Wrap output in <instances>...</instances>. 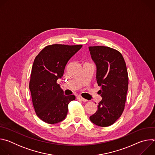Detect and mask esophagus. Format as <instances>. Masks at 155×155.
Wrapping results in <instances>:
<instances>
[{
	"label": "esophagus",
	"instance_id": "1",
	"mask_svg": "<svg viewBox=\"0 0 155 155\" xmlns=\"http://www.w3.org/2000/svg\"><path fill=\"white\" fill-rule=\"evenodd\" d=\"M77 99L78 100H80V101H83V102H86L87 101V100L86 99H84L83 97H81V96H77Z\"/></svg>",
	"mask_w": 155,
	"mask_h": 155
}]
</instances>
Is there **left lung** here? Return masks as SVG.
I'll use <instances>...</instances> for the list:
<instances>
[{
    "label": "left lung",
    "mask_w": 155,
    "mask_h": 155,
    "mask_svg": "<svg viewBox=\"0 0 155 155\" xmlns=\"http://www.w3.org/2000/svg\"><path fill=\"white\" fill-rule=\"evenodd\" d=\"M96 66V80L102 97L97 110L90 117L94 124L107 127L113 124L121 115L128 90V74L126 62L117 50L107 47H90Z\"/></svg>",
    "instance_id": "8db88e82"
}]
</instances>
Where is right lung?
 Segmentation results:
<instances>
[{"label":"right lung","mask_w":155,"mask_h":155,"mask_svg":"<svg viewBox=\"0 0 155 155\" xmlns=\"http://www.w3.org/2000/svg\"><path fill=\"white\" fill-rule=\"evenodd\" d=\"M82 45L54 44L44 48L35 57L31 74L29 89L37 117L48 124L63 121L74 95L65 96L57 80L61 78L69 60Z\"/></svg>","instance_id":"1"}]
</instances>
